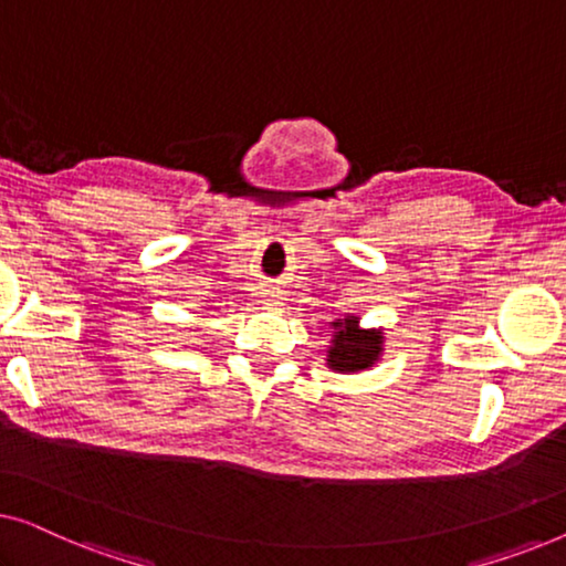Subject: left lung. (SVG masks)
Instances as JSON below:
<instances>
[{
    "label": "left lung",
    "mask_w": 566,
    "mask_h": 566,
    "mask_svg": "<svg viewBox=\"0 0 566 566\" xmlns=\"http://www.w3.org/2000/svg\"><path fill=\"white\" fill-rule=\"evenodd\" d=\"M332 347L327 350V366L337 374H358L374 366L384 353V332L363 329L358 316L332 322Z\"/></svg>",
    "instance_id": "1"
}]
</instances>
